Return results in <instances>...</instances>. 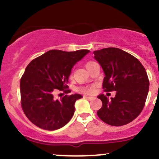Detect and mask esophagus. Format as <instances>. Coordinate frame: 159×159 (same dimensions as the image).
Instances as JSON below:
<instances>
[{
  "mask_svg": "<svg viewBox=\"0 0 159 159\" xmlns=\"http://www.w3.org/2000/svg\"><path fill=\"white\" fill-rule=\"evenodd\" d=\"M84 98H86L87 100H89V101H92L93 99H94V98H93V97H88V96H84Z\"/></svg>",
  "mask_w": 159,
  "mask_h": 159,
  "instance_id": "obj_1",
  "label": "esophagus"
}]
</instances>
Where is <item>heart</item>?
<instances>
[{
  "instance_id": "1",
  "label": "heart",
  "mask_w": 159,
  "mask_h": 159,
  "mask_svg": "<svg viewBox=\"0 0 159 159\" xmlns=\"http://www.w3.org/2000/svg\"><path fill=\"white\" fill-rule=\"evenodd\" d=\"M95 63L94 61H88L85 63V68L87 69H89V68L91 66L92 64ZM94 85H89V86H81V87H78L75 89L76 91L79 93H83V94H92L93 92L94 91Z\"/></svg>"
}]
</instances>
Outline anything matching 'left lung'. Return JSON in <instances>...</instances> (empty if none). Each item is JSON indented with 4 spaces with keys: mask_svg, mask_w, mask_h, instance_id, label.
Masks as SVG:
<instances>
[{
    "mask_svg": "<svg viewBox=\"0 0 159 159\" xmlns=\"http://www.w3.org/2000/svg\"><path fill=\"white\" fill-rule=\"evenodd\" d=\"M94 54L105 75L104 91H116L110 100L104 94L98 96L102 102L98 116L112 126L129 124L145 106L149 89L146 70L136 57L119 48H107Z\"/></svg>",
    "mask_w": 159,
    "mask_h": 159,
    "instance_id": "left-lung-1",
    "label": "left lung"
}]
</instances>
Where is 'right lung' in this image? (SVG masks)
<instances>
[{
    "mask_svg": "<svg viewBox=\"0 0 159 159\" xmlns=\"http://www.w3.org/2000/svg\"><path fill=\"white\" fill-rule=\"evenodd\" d=\"M89 50L64 51L51 50L36 57L27 66L20 78V104L27 118L38 127L54 131L65 126L75 113V103L81 94L65 95L55 100L57 90L65 93L74 65Z\"/></svg>",
    "mask_w": 159,
    "mask_h": 159,
    "instance_id": "obj_1",
    "label": "right lung"
}]
</instances>
